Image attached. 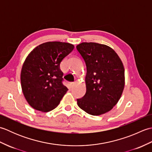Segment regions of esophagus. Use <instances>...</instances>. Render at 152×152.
<instances>
[{"label": "esophagus", "instance_id": "1", "mask_svg": "<svg viewBox=\"0 0 152 152\" xmlns=\"http://www.w3.org/2000/svg\"><path fill=\"white\" fill-rule=\"evenodd\" d=\"M69 85H70V87H73L74 85H75V83H74V82H70Z\"/></svg>", "mask_w": 152, "mask_h": 152}]
</instances>
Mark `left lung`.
Wrapping results in <instances>:
<instances>
[{
    "instance_id": "8db88e82",
    "label": "left lung",
    "mask_w": 152,
    "mask_h": 152,
    "mask_svg": "<svg viewBox=\"0 0 152 152\" xmlns=\"http://www.w3.org/2000/svg\"><path fill=\"white\" fill-rule=\"evenodd\" d=\"M87 67L86 93L77 99L79 107L93 115L110 111L125 87V69L117 53L108 46L82 42L76 46Z\"/></svg>"
}]
</instances>
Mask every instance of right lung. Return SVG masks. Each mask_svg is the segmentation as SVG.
Segmentation results:
<instances>
[{
	"mask_svg": "<svg viewBox=\"0 0 152 152\" xmlns=\"http://www.w3.org/2000/svg\"><path fill=\"white\" fill-rule=\"evenodd\" d=\"M72 44L48 42L32 50L21 71V85L27 102L37 110L48 112L56 108L68 88L63 83L60 64L73 50Z\"/></svg>",
	"mask_w": 152,
	"mask_h": 152,
	"instance_id": "obj_1",
	"label": "right lung"
}]
</instances>
